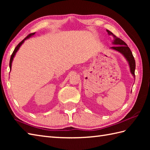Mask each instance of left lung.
<instances>
[{"instance_id": "obj_1", "label": "left lung", "mask_w": 150, "mask_h": 150, "mask_svg": "<svg viewBox=\"0 0 150 150\" xmlns=\"http://www.w3.org/2000/svg\"><path fill=\"white\" fill-rule=\"evenodd\" d=\"M106 31L109 35L112 36L113 37L114 40H113V44L114 45H115L113 47H111L110 49L115 50L117 52L120 53L124 57H125L126 60L128 61L129 64L130 71H131L133 77H135V60L134 59V57L133 56L132 51L130 50L129 47L122 40H121L120 39H119V38L116 37L113 33H111L110 31L106 30Z\"/></svg>"}]
</instances>
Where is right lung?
<instances>
[{
  "instance_id": "1",
  "label": "right lung",
  "mask_w": 150,
  "mask_h": 150,
  "mask_svg": "<svg viewBox=\"0 0 150 150\" xmlns=\"http://www.w3.org/2000/svg\"><path fill=\"white\" fill-rule=\"evenodd\" d=\"M35 33H30L29 35H28L26 38H25V39H24V40H22L21 42L19 43L18 45L16 46V47L15 48V50H14V51H13V53H12V55H11V58H10V60H9V68H10V69H11V64H12V62H13V58H14V57H15V54H16V53L17 52V51L18 50V49L20 48V47L21 46V45L22 44L24 43V40H26V39H29V38H30L31 36H33V35H35Z\"/></svg>"
}]
</instances>
